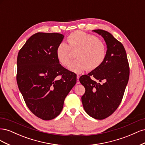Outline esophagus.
<instances>
[{"label": "esophagus", "mask_w": 145, "mask_h": 145, "mask_svg": "<svg viewBox=\"0 0 145 145\" xmlns=\"http://www.w3.org/2000/svg\"><path fill=\"white\" fill-rule=\"evenodd\" d=\"M79 78H80V76H78V75H77V84H79V83H80V82L78 81V79H79Z\"/></svg>", "instance_id": "obj_1"}]
</instances>
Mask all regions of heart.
Masks as SVG:
<instances>
[{"label":"heart","mask_w":145,"mask_h":145,"mask_svg":"<svg viewBox=\"0 0 145 145\" xmlns=\"http://www.w3.org/2000/svg\"><path fill=\"white\" fill-rule=\"evenodd\" d=\"M68 45L60 43L56 48V58L60 65L68 66L72 57V51L77 50V58L69 64L70 71L80 73L87 69L93 71L100 67L106 59L107 49L105 43L94 35L76 31L67 37Z\"/></svg>","instance_id":"heart-1"}]
</instances>
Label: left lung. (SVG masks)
Instances as JSON below:
<instances>
[{
	"mask_svg": "<svg viewBox=\"0 0 145 145\" xmlns=\"http://www.w3.org/2000/svg\"><path fill=\"white\" fill-rule=\"evenodd\" d=\"M93 31L106 43L107 54L100 67L82 76L79 80L85 93L82 102L86 112L97 120L110 116L119 106L129 77V66L122 43L103 29Z\"/></svg>",
	"mask_w": 145,
	"mask_h": 145,
	"instance_id": "obj_1",
	"label": "left lung"
}]
</instances>
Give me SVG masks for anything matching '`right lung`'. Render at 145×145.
Wrapping results in <instances>:
<instances>
[{"label": "right lung", "mask_w": 145, "mask_h": 145, "mask_svg": "<svg viewBox=\"0 0 145 145\" xmlns=\"http://www.w3.org/2000/svg\"><path fill=\"white\" fill-rule=\"evenodd\" d=\"M63 37L57 33H36L17 56L19 89L29 110L44 120L60 114L65 97L77 82L76 74L63 68L56 58V48Z\"/></svg>", "instance_id": "1"}]
</instances>
